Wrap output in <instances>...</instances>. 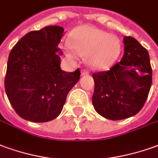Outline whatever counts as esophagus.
<instances>
[{
    "instance_id": "1",
    "label": "esophagus",
    "mask_w": 158,
    "mask_h": 158,
    "mask_svg": "<svg viewBox=\"0 0 158 158\" xmlns=\"http://www.w3.org/2000/svg\"><path fill=\"white\" fill-rule=\"evenodd\" d=\"M88 73H89V71H88L87 69H84V70H82V71H81V74H82V75L88 74Z\"/></svg>"
}]
</instances>
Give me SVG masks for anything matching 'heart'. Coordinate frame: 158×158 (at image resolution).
<instances>
[{
    "mask_svg": "<svg viewBox=\"0 0 158 158\" xmlns=\"http://www.w3.org/2000/svg\"><path fill=\"white\" fill-rule=\"evenodd\" d=\"M66 51L68 56L76 57L77 53L88 56L96 68H105L117 59L121 44L117 37L93 26H82L71 33L70 46Z\"/></svg>",
    "mask_w": 158,
    "mask_h": 158,
    "instance_id": "1",
    "label": "heart"
}]
</instances>
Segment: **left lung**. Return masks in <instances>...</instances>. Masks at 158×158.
Segmentation results:
<instances>
[{
    "mask_svg": "<svg viewBox=\"0 0 158 158\" xmlns=\"http://www.w3.org/2000/svg\"><path fill=\"white\" fill-rule=\"evenodd\" d=\"M124 56L108 71L94 73L92 104L102 117L117 121L139 113L152 86L150 56L133 37H125Z\"/></svg>",
    "mask_w": 158,
    "mask_h": 158,
    "instance_id": "left-lung-1",
    "label": "left lung"
}]
</instances>
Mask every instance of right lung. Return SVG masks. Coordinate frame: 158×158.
Returning <instances> with one entry per match:
<instances>
[{
    "instance_id": "1",
    "label": "right lung",
    "mask_w": 158,
    "mask_h": 158,
    "mask_svg": "<svg viewBox=\"0 0 158 158\" xmlns=\"http://www.w3.org/2000/svg\"><path fill=\"white\" fill-rule=\"evenodd\" d=\"M60 26H46L25 34L12 48L5 76V90L15 112L32 122L54 120L61 112L67 96L79 81L80 70L60 67L58 44Z\"/></svg>"
}]
</instances>
